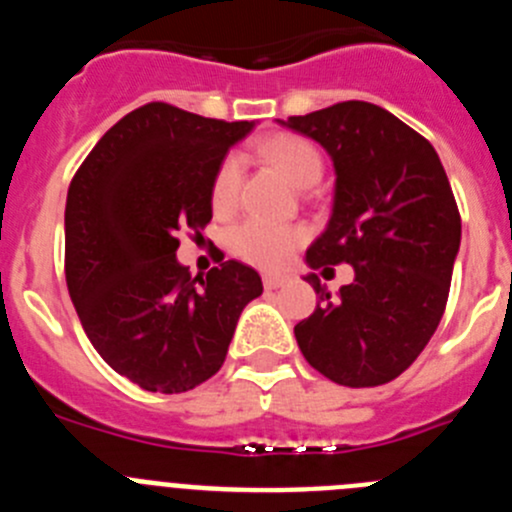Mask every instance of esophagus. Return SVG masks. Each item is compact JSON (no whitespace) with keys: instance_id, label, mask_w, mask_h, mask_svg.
<instances>
[{"instance_id":"esophagus-1","label":"esophagus","mask_w":512,"mask_h":512,"mask_svg":"<svg viewBox=\"0 0 512 512\" xmlns=\"http://www.w3.org/2000/svg\"><path fill=\"white\" fill-rule=\"evenodd\" d=\"M284 282H287V277H282V274H264V287L266 289H279Z\"/></svg>"}]
</instances>
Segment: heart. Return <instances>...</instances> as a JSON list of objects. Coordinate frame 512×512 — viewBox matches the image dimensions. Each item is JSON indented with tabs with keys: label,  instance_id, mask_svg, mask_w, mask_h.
I'll return each mask as SVG.
<instances>
[{
	"label": "heart",
	"instance_id": "heart-1",
	"mask_svg": "<svg viewBox=\"0 0 512 512\" xmlns=\"http://www.w3.org/2000/svg\"><path fill=\"white\" fill-rule=\"evenodd\" d=\"M256 151L277 166L289 182L297 187H312L323 176V156L302 135L279 133L261 140ZM238 189H241V161L235 156L223 158L217 166L215 179H212L210 200L217 212L233 210L238 202ZM307 241V230L300 225L271 223L264 217H248L241 225L230 230V248L238 259L248 261L261 269H279L295 256L297 248Z\"/></svg>",
	"mask_w": 512,
	"mask_h": 512
}]
</instances>
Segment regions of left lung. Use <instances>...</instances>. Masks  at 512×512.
<instances>
[{
	"mask_svg": "<svg viewBox=\"0 0 512 512\" xmlns=\"http://www.w3.org/2000/svg\"><path fill=\"white\" fill-rule=\"evenodd\" d=\"M318 140L336 166L328 228L307 264L354 266V282L295 325L312 369L343 387H379L420 356L446 310L461 215L436 148L372 102H338L282 122ZM333 271V269H330Z\"/></svg>",
	"mask_w": 512,
	"mask_h": 512,
	"instance_id": "8db88e82",
	"label": "left lung"
}]
</instances>
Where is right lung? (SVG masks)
Masks as SVG:
<instances>
[{"label": "right lung", "instance_id": "obj_1", "mask_svg": "<svg viewBox=\"0 0 512 512\" xmlns=\"http://www.w3.org/2000/svg\"><path fill=\"white\" fill-rule=\"evenodd\" d=\"M253 122L148 102L99 138L66 200V284L84 333L148 392L194 390L220 372L243 307L264 292L241 261L192 277L179 233L212 220L217 166Z\"/></svg>", "mask_w": 512, "mask_h": 512}]
</instances>
